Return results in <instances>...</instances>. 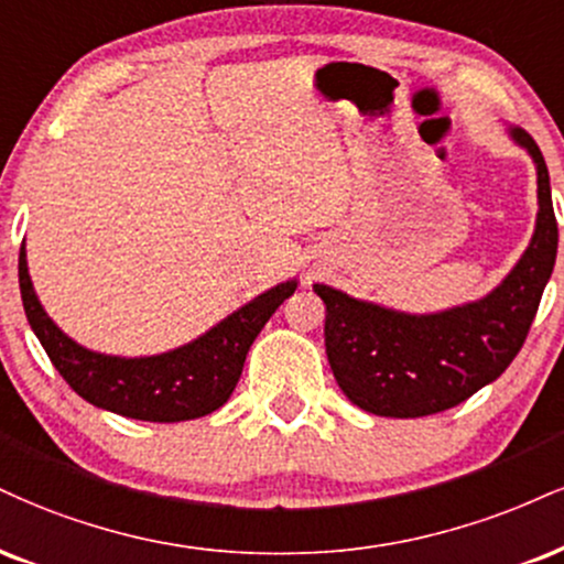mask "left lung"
<instances>
[{
	"label": "left lung",
	"instance_id": "left-lung-1",
	"mask_svg": "<svg viewBox=\"0 0 564 564\" xmlns=\"http://www.w3.org/2000/svg\"><path fill=\"white\" fill-rule=\"evenodd\" d=\"M507 133L531 154L539 213L528 249L484 300L412 315L325 283L312 286L325 304L330 370L359 410L381 417L436 415L497 381L525 341L557 260V220L544 154L522 128L507 126Z\"/></svg>",
	"mask_w": 564,
	"mask_h": 564
}]
</instances>
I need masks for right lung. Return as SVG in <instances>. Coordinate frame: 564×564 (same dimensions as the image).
Listing matches in <instances>:
<instances>
[{"mask_svg":"<svg viewBox=\"0 0 564 564\" xmlns=\"http://www.w3.org/2000/svg\"><path fill=\"white\" fill-rule=\"evenodd\" d=\"M18 275L25 317L67 386L99 410L149 423H181L220 410L239 383L257 334L296 291V278H291L241 304L207 334L178 349L118 357L80 347L46 315L29 275L25 241L20 247Z\"/></svg>","mask_w":564,"mask_h":564,"instance_id":"1","label":"right lung"}]
</instances>
